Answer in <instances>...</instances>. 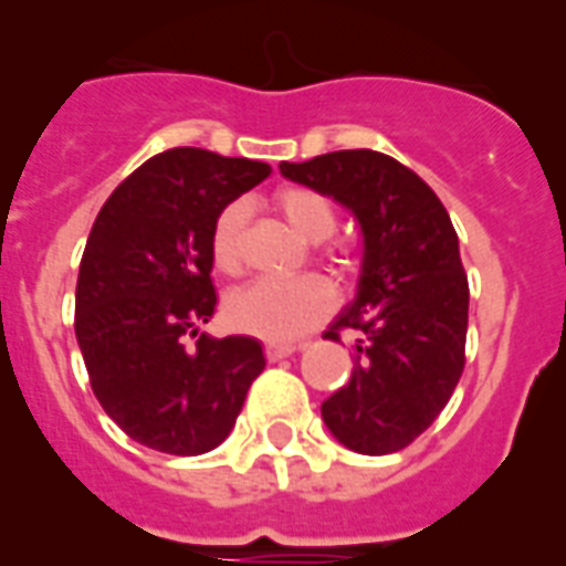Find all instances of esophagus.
<instances>
[{
	"mask_svg": "<svg viewBox=\"0 0 566 566\" xmlns=\"http://www.w3.org/2000/svg\"><path fill=\"white\" fill-rule=\"evenodd\" d=\"M296 352V345H266V360L270 364H275V360H284V357H291Z\"/></svg>",
	"mask_w": 566,
	"mask_h": 566,
	"instance_id": "obj_1",
	"label": "esophagus"
}]
</instances>
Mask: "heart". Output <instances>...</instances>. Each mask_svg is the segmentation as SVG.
<instances>
[{
  "instance_id": "1",
  "label": "heart",
  "mask_w": 566,
  "mask_h": 566,
  "mask_svg": "<svg viewBox=\"0 0 566 566\" xmlns=\"http://www.w3.org/2000/svg\"><path fill=\"white\" fill-rule=\"evenodd\" d=\"M272 209L308 242H321L336 230V209L331 199L308 187H282L272 197ZM245 202H230L211 223V260L223 275L242 272L245 263ZM327 260H343L339 245H324ZM336 306L331 284L315 275L303 279H258L242 284L223 300V318L235 333H245L263 343H294L315 331Z\"/></svg>"
}]
</instances>
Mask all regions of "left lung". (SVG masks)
<instances>
[{
  "label": "left lung",
  "instance_id": "left-lung-1",
  "mask_svg": "<svg viewBox=\"0 0 566 566\" xmlns=\"http://www.w3.org/2000/svg\"><path fill=\"white\" fill-rule=\"evenodd\" d=\"M282 175L343 202L364 230L355 303L324 333L339 343L355 331V373L321 403V418L345 449H406L437 421L463 373L470 284L449 211L379 150L282 163Z\"/></svg>",
  "mask_w": 566,
  "mask_h": 566
}]
</instances>
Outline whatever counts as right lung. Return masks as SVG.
<instances>
[{"label": "right lung", "instance_id": "obj_1", "mask_svg": "<svg viewBox=\"0 0 566 566\" xmlns=\"http://www.w3.org/2000/svg\"><path fill=\"white\" fill-rule=\"evenodd\" d=\"M270 163L163 150L105 199L75 287V336L91 388L129 439L202 454L230 437L266 357L258 339L199 331L218 306L211 223Z\"/></svg>", "mask_w": 566, "mask_h": 566}]
</instances>
